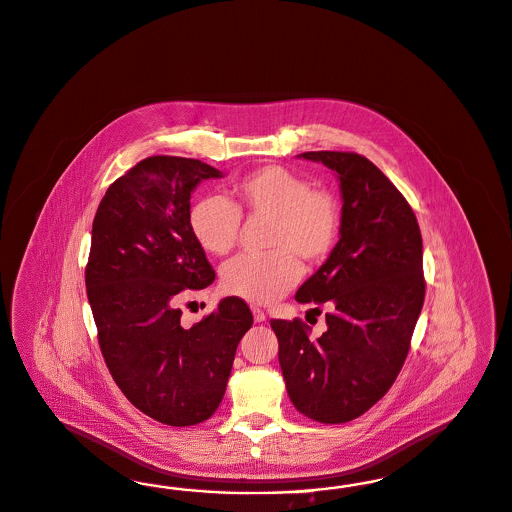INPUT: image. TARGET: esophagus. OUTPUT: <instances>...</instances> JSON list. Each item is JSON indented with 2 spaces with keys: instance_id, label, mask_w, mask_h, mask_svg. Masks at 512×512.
Instances as JSON below:
<instances>
[{
  "instance_id": "34e87169",
  "label": "esophagus",
  "mask_w": 512,
  "mask_h": 512,
  "mask_svg": "<svg viewBox=\"0 0 512 512\" xmlns=\"http://www.w3.org/2000/svg\"><path fill=\"white\" fill-rule=\"evenodd\" d=\"M251 312H253V319H255V321H257V323H263V321H265L266 314H265V312H263V310H261V308H257V306H253V308H251Z\"/></svg>"
}]
</instances>
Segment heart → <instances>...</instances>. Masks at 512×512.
Listing matches in <instances>:
<instances>
[{"instance_id":"b5f03b06","label":"heart","mask_w":512,"mask_h":512,"mask_svg":"<svg viewBox=\"0 0 512 512\" xmlns=\"http://www.w3.org/2000/svg\"><path fill=\"white\" fill-rule=\"evenodd\" d=\"M234 200L219 194L198 198L189 212L194 240L210 255L236 246L242 213L270 217L266 255H242L223 268L225 295L251 304H272L289 293L308 266L323 265L335 249L342 208L335 193L312 187L308 177L285 166H263L234 183Z\"/></svg>"}]
</instances>
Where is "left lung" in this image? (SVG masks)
Listing matches in <instances>:
<instances>
[{
  "instance_id": "1",
  "label": "left lung",
  "mask_w": 512,
  "mask_h": 512,
  "mask_svg": "<svg viewBox=\"0 0 512 512\" xmlns=\"http://www.w3.org/2000/svg\"><path fill=\"white\" fill-rule=\"evenodd\" d=\"M300 157L323 162L340 179V240L295 295L331 310L316 340L299 318L270 325L285 388L300 414L352 422L388 393L405 365L425 299L422 232L405 196L367 157L348 151Z\"/></svg>"
}]
</instances>
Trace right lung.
<instances>
[{"label":"right lung","instance_id":"add662e5","mask_svg":"<svg viewBox=\"0 0 512 512\" xmlns=\"http://www.w3.org/2000/svg\"><path fill=\"white\" fill-rule=\"evenodd\" d=\"M221 172L157 155L109 185L92 223L85 283L107 369L126 399L174 427L204 422L221 403L238 342L253 323L229 297L193 327L177 302L215 280L189 229L191 193Z\"/></svg>","mask_w":512,"mask_h":512}]
</instances>
